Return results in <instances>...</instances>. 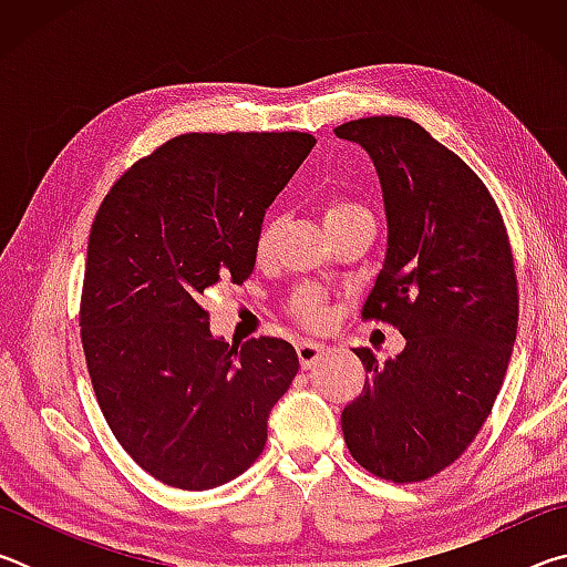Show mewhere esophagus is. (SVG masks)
I'll return each mask as SVG.
<instances>
[{"mask_svg": "<svg viewBox=\"0 0 567 567\" xmlns=\"http://www.w3.org/2000/svg\"><path fill=\"white\" fill-rule=\"evenodd\" d=\"M324 354H328V348L320 342H312V340H302L300 344H297V358H300V364L305 370H310L318 364Z\"/></svg>", "mask_w": 567, "mask_h": 567, "instance_id": "obj_1", "label": "esophagus"}]
</instances>
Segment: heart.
I'll return each mask as SVG.
<instances>
[{
    "label": "heart",
    "instance_id": "1",
    "mask_svg": "<svg viewBox=\"0 0 567 567\" xmlns=\"http://www.w3.org/2000/svg\"><path fill=\"white\" fill-rule=\"evenodd\" d=\"M364 215H368V209H362L360 205L350 203V199H340V197L330 199V203L324 205V209H322V219H324V225H328V229L348 223V219L364 217ZM275 235H277V219L267 217L265 223L260 225V229H257V237H255V255L260 257V260L272 252ZM290 315L295 320H300L302 324H307V328H320L324 318H328L324 297L318 290H312V287H305V290L292 295Z\"/></svg>",
    "mask_w": 567,
    "mask_h": 567
}]
</instances>
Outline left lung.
Returning a JSON list of instances; mask_svg holds the SVG:
<instances>
[{
	"instance_id": "1",
	"label": "left lung",
	"mask_w": 567,
	"mask_h": 567,
	"mask_svg": "<svg viewBox=\"0 0 567 567\" xmlns=\"http://www.w3.org/2000/svg\"><path fill=\"white\" fill-rule=\"evenodd\" d=\"M375 162L388 255L362 320L398 328L405 350L378 362L342 410L350 455L382 480L420 483L465 453L495 405L517 334V277L501 209L453 150L417 122L334 127Z\"/></svg>"
}]
</instances>
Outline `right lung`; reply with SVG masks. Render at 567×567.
I'll use <instances>...</instances> for the list:
<instances>
[{
    "mask_svg": "<svg viewBox=\"0 0 567 567\" xmlns=\"http://www.w3.org/2000/svg\"><path fill=\"white\" fill-rule=\"evenodd\" d=\"M312 147L307 132L179 134L134 162L94 215L84 360L117 443L159 483L209 491L265 450L300 360L280 338H213L203 295L252 275L265 209Z\"/></svg>",
    "mask_w": 567,
    "mask_h": 567,
    "instance_id": "obj_1",
    "label": "right lung"
}]
</instances>
